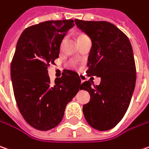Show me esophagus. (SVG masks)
Here are the masks:
<instances>
[{
    "label": "esophagus",
    "mask_w": 149,
    "mask_h": 149,
    "mask_svg": "<svg viewBox=\"0 0 149 149\" xmlns=\"http://www.w3.org/2000/svg\"><path fill=\"white\" fill-rule=\"evenodd\" d=\"M79 77H80V79H81V82L83 83L84 81H85V77L83 76V75H79Z\"/></svg>",
    "instance_id": "obj_1"
}]
</instances>
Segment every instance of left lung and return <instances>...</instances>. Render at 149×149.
Listing matches in <instances>:
<instances>
[{"instance_id":"obj_1","label":"left lung","mask_w":149,"mask_h":149,"mask_svg":"<svg viewBox=\"0 0 149 149\" xmlns=\"http://www.w3.org/2000/svg\"><path fill=\"white\" fill-rule=\"evenodd\" d=\"M74 21L92 41L87 73L101 77L100 85L95 86L92 81L81 85L90 94V101L83 106V115L93 128L107 131L123 118L134 92L136 66L132 47L127 35L110 22Z\"/></svg>"}]
</instances>
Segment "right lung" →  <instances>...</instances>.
I'll return each mask as SVG.
<instances>
[{
	"label": "right lung",
	"instance_id": "right-lung-1",
	"mask_svg": "<svg viewBox=\"0 0 149 149\" xmlns=\"http://www.w3.org/2000/svg\"><path fill=\"white\" fill-rule=\"evenodd\" d=\"M73 25L72 19L40 22L26 29L17 43L11 64L15 100L24 120L40 131L59 125L66 104L82 89L81 79L73 71L65 70L53 85L47 71Z\"/></svg>",
	"mask_w": 149,
	"mask_h": 149
}]
</instances>
